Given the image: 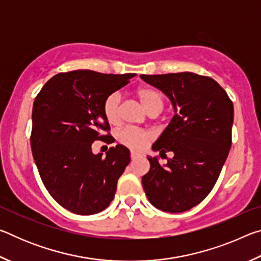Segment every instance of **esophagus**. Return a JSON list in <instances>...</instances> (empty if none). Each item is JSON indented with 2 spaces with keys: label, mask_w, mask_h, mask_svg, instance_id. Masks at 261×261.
<instances>
[{
  "label": "esophagus",
  "mask_w": 261,
  "mask_h": 261,
  "mask_svg": "<svg viewBox=\"0 0 261 261\" xmlns=\"http://www.w3.org/2000/svg\"><path fill=\"white\" fill-rule=\"evenodd\" d=\"M137 156H138V154L135 153V152H131V159H132V160H135Z\"/></svg>",
  "instance_id": "34e87169"
}]
</instances>
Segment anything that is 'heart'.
<instances>
[{
  "label": "heart",
  "instance_id": "heart-1",
  "mask_svg": "<svg viewBox=\"0 0 261 261\" xmlns=\"http://www.w3.org/2000/svg\"><path fill=\"white\" fill-rule=\"evenodd\" d=\"M136 94L148 113H160L163 109L165 99L155 88L149 86L139 87ZM120 103L121 94L117 92H114L106 98L103 102V114L109 124L115 125L120 123ZM118 139L127 147L132 149H141L146 146V144L151 139V134L143 130L124 129L118 134Z\"/></svg>",
  "mask_w": 261,
  "mask_h": 261
}]
</instances>
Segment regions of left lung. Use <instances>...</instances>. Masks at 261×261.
I'll return each instance as SVG.
<instances>
[{
	"instance_id": "left-lung-1",
	"label": "left lung",
	"mask_w": 261,
	"mask_h": 261,
	"mask_svg": "<svg viewBox=\"0 0 261 261\" xmlns=\"http://www.w3.org/2000/svg\"><path fill=\"white\" fill-rule=\"evenodd\" d=\"M170 99L175 115L153 144V151L171 152L166 165L147 156L149 171L141 183L158 210L182 213L205 199L219 178L231 147L233 106L211 77L192 72L140 74Z\"/></svg>"
}]
</instances>
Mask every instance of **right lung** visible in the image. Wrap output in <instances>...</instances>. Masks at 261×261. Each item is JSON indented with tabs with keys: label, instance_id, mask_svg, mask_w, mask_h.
Listing matches in <instances>:
<instances>
[{
	"label": "right lung",
	"instance_id": "obj_1",
	"mask_svg": "<svg viewBox=\"0 0 261 261\" xmlns=\"http://www.w3.org/2000/svg\"><path fill=\"white\" fill-rule=\"evenodd\" d=\"M136 73L107 74L91 70L57 73L34 100L31 148L50 196L65 210L91 215L107 208L117 180L131 160L123 145L106 156L92 152L110 126L103 114L109 94L125 86Z\"/></svg>",
	"mask_w": 261,
	"mask_h": 261
}]
</instances>
